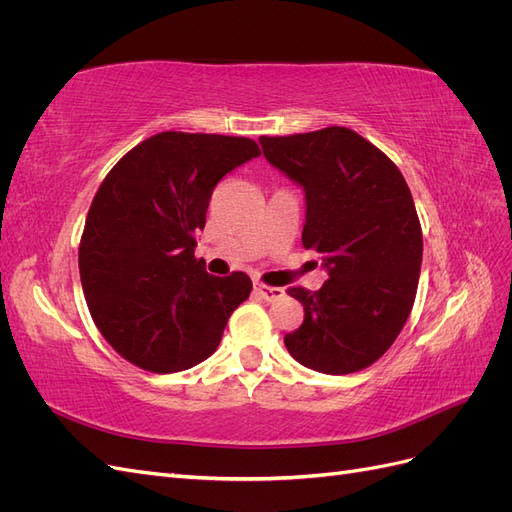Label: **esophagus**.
<instances>
[{
  "mask_svg": "<svg viewBox=\"0 0 512 512\" xmlns=\"http://www.w3.org/2000/svg\"><path fill=\"white\" fill-rule=\"evenodd\" d=\"M254 288H256V292L265 301H280L284 294H286L284 288H275V286H267V284H260V282H256Z\"/></svg>",
  "mask_w": 512,
  "mask_h": 512,
  "instance_id": "esophagus-1",
  "label": "esophagus"
}]
</instances>
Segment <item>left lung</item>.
<instances>
[{
	"mask_svg": "<svg viewBox=\"0 0 512 512\" xmlns=\"http://www.w3.org/2000/svg\"><path fill=\"white\" fill-rule=\"evenodd\" d=\"M265 158L303 185V247L329 271L320 290L288 288L303 324L284 337L294 361L342 376L376 363L412 312L423 230L395 162L350 128L260 136Z\"/></svg>",
	"mask_w": 512,
	"mask_h": 512,
	"instance_id": "1",
	"label": "left lung"
}]
</instances>
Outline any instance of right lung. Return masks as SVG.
<instances>
[{"mask_svg": "<svg viewBox=\"0 0 512 512\" xmlns=\"http://www.w3.org/2000/svg\"><path fill=\"white\" fill-rule=\"evenodd\" d=\"M260 156L245 136L160 132L130 149L91 200L79 245L89 314L113 350L151 374L209 359L250 297L243 271H205L194 256L218 181Z\"/></svg>", "mask_w": 512, "mask_h": 512, "instance_id": "1", "label": "right lung"}]
</instances>
